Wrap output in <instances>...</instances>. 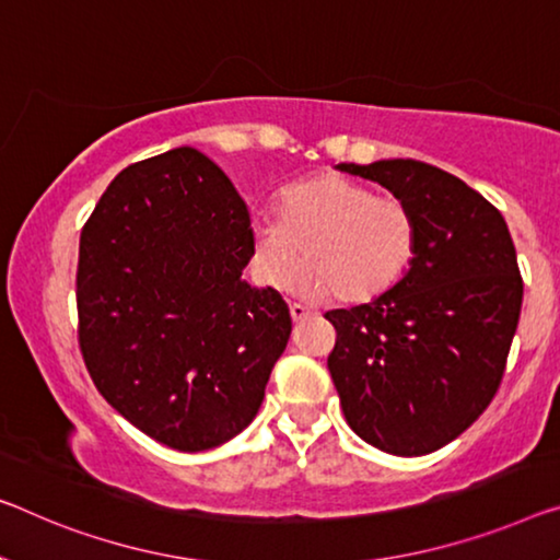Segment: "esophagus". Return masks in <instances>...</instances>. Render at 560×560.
I'll return each instance as SVG.
<instances>
[{
	"label": "esophagus",
	"instance_id": "1",
	"mask_svg": "<svg viewBox=\"0 0 560 560\" xmlns=\"http://www.w3.org/2000/svg\"><path fill=\"white\" fill-rule=\"evenodd\" d=\"M290 315H292V320L300 323V320H305V317L310 315V310L305 305H300V303H290Z\"/></svg>",
	"mask_w": 560,
	"mask_h": 560
}]
</instances>
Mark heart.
<instances>
[{
  "label": "heart",
  "mask_w": 560,
  "mask_h": 560,
  "mask_svg": "<svg viewBox=\"0 0 560 560\" xmlns=\"http://www.w3.org/2000/svg\"><path fill=\"white\" fill-rule=\"evenodd\" d=\"M416 245L418 222L408 202L330 172L290 187L278 214L253 222V262L268 285H285L303 253L298 285L346 305L388 292Z\"/></svg>",
  "instance_id": "heart-1"
}]
</instances>
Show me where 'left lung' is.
Masks as SVG:
<instances>
[{"mask_svg": "<svg viewBox=\"0 0 560 560\" xmlns=\"http://www.w3.org/2000/svg\"><path fill=\"white\" fill-rule=\"evenodd\" d=\"M408 202L410 270L373 303L325 313L328 370L348 425L390 455H425L476 423L518 328L523 278L503 214L451 172L418 160L340 165Z\"/></svg>", "mask_w": 560, "mask_h": 560, "instance_id": "8db88e82", "label": "left lung"}]
</instances>
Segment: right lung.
Wrapping results in <instances>:
<instances>
[{
    "label": "right lung",
    "mask_w": 560,
    "mask_h": 560,
    "mask_svg": "<svg viewBox=\"0 0 560 560\" xmlns=\"http://www.w3.org/2000/svg\"><path fill=\"white\" fill-rule=\"evenodd\" d=\"M250 214L192 148L135 162L84 222L77 340L119 416L167 448L197 453L253 423L292 320L250 288Z\"/></svg>",
    "instance_id": "obj_1"
}]
</instances>
